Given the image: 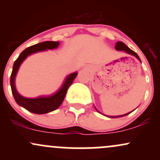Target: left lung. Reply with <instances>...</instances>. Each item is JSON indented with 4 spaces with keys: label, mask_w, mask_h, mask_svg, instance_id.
<instances>
[{
    "label": "left lung",
    "mask_w": 160,
    "mask_h": 160,
    "mask_svg": "<svg viewBox=\"0 0 160 160\" xmlns=\"http://www.w3.org/2000/svg\"><path fill=\"white\" fill-rule=\"evenodd\" d=\"M115 49H117V51H124V52H126V53H127V54L132 55V56H135V58H137L138 59L139 61L141 62L140 58H139V56H138L137 53L134 52L133 50H132L131 49L128 48L127 46L124 43H122V42H121V41L117 42V43H116V45H115ZM95 110H96V111L98 112V113H100V112H99V111H98V110H97L96 108L95 107ZM133 111H134V110H133ZM132 111L129 112V113H126V114H123V115H120V116H107V117H110V118H118V117H124V116H126V115L129 114V113H132ZM104 116H105V115H104Z\"/></svg>",
    "instance_id": "left-lung-1"
}]
</instances>
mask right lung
<instances>
[{
  "label": "right lung",
  "instance_id": "add662e5",
  "mask_svg": "<svg viewBox=\"0 0 160 160\" xmlns=\"http://www.w3.org/2000/svg\"><path fill=\"white\" fill-rule=\"evenodd\" d=\"M59 42L56 41H45L28 47L21 52L12 66V71L10 76V86L12 95L16 103L32 113H37V114H44V113L55 111L57 108H59V106L63 102L68 89L72 84L73 81L78 75L77 71L68 75L59 89L52 95H40L36 98H26L18 92L15 84L16 77L17 75L20 65H22L24 60L28 56L34 53L43 52L47 49H56L59 46Z\"/></svg>",
  "mask_w": 160,
  "mask_h": 160
}]
</instances>
